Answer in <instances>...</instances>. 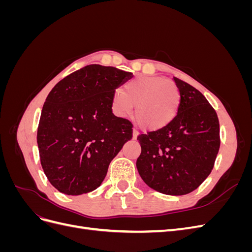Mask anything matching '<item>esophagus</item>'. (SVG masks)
<instances>
[{
  "instance_id": "obj_1",
  "label": "esophagus",
  "mask_w": 252,
  "mask_h": 252,
  "mask_svg": "<svg viewBox=\"0 0 252 252\" xmlns=\"http://www.w3.org/2000/svg\"><path fill=\"white\" fill-rule=\"evenodd\" d=\"M139 131L138 130H136V129L135 128H133V131H132V134H133V139H135L136 138V136H138L139 135Z\"/></svg>"
}]
</instances>
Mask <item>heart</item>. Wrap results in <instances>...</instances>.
<instances>
[{"instance_id": "heart-1", "label": "heart", "mask_w": 252, "mask_h": 252, "mask_svg": "<svg viewBox=\"0 0 252 252\" xmlns=\"http://www.w3.org/2000/svg\"><path fill=\"white\" fill-rule=\"evenodd\" d=\"M180 91L170 81L155 77H135L126 83L123 94L114 91L111 108L126 118L134 107V120L145 130H158L171 123L180 106Z\"/></svg>"}]
</instances>
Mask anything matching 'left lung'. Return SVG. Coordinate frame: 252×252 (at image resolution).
Wrapping results in <instances>:
<instances>
[{
  "label": "left lung",
  "mask_w": 252,
  "mask_h": 252,
  "mask_svg": "<svg viewBox=\"0 0 252 252\" xmlns=\"http://www.w3.org/2000/svg\"><path fill=\"white\" fill-rule=\"evenodd\" d=\"M180 90L178 114L157 131L138 135L141 155L136 168L158 192L183 195L210 174L220 149L218 114L206 97L188 83L173 78Z\"/></svg>",
  "instance_id": "1"
}]
</instances>
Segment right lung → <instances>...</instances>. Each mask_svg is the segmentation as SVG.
<instances>
[{"mask_svg":"<svg viewBox=\"0 0 252 252\" xmlns=\"http://www.w3.org/2000/svg\"><path fill=\"white\" fill-rule=\"evenodd\" d=\"M131 75L116 67L87 65L49 93L36 141L42 168L60 192L79 195L96 189L112 158L132 138L131 122L111 108L112 94Z\"/></svg>","mask_w":252,"mask_h":252,"instance_id":"right-lung-1","label":"right lung"}]
</instances>
